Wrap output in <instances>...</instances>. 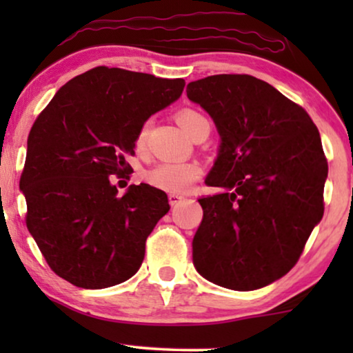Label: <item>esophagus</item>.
Masks as SVG:
<instances>
[{"mask_svg":"<svg viewBox=\"0 0 353 353\" xmlns=\"http://www.w3.org/2000/svg\"><path fill=\"white\" fill-rule=\"evenodd\" d=\"M181 201H183L181 194H175V192H170V194H168V202H170V205L180 204Z\"/></svg>","mask_w":353,"mask_h":353,"instance_id":"esophagus-1","label":"esophagus"}]
</instances>
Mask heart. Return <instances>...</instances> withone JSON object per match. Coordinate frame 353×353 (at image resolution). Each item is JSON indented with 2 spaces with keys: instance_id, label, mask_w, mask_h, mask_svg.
<instances>
[{
  "instance_id": "1",
  "label": "heart",
  "mask_w": 353,
  "mask_h": 353,
  "mask_svg": "<svg viewBox=\"0 0 353 353\" xmlns=\"http://www.w3.org/2000/svg\"><path fill=\"white\" fill-rule=\"evenodd\" d=\"M175 119L180 127L185 130L188 137H194L202 128L210 130V122L201 110L192 108H183L175 114ZM149 122H144L139 127L134 137V148L141 151L146 144L149 133ZM201 176V167L194 162H159L146 172V181L154 188L167 192H185Z\"/></svg>"
}]
</instances>
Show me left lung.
Listing matches in <instances>:
<instances>
[{"mask_svg":"<svg viewBox=\"0 0 353 353\" xmlns=\"http://www.w3.org/2000/svg\"><path fill=\"white\" fill-rule=\"evenodd\" d=\"M186 94L216 125L221 143L192 262L210 283L254 291L284 276L320 223L327 161L310 115L267 81L221 74Z\"/></svg>","mask_w":353,"mask_h":353,"instance_id":"8db88e82","label":"left lung"}]
</instances>
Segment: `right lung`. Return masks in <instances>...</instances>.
<instances>
[{"label":"right lung","instance_id":"1","mask_svg":"<svg viewBox=\"0 0 353 353\" xmlns=\"http://www.w3.org/2000/svg\"><path fill=\"white\" fill-rule=\"evenodd\" d=\"M183 88V79L99 65L67 81L38 115L21 190L27 228L57 276L103 289L141 267L148 236L170 209L167 194L141 183L117 196L110 176L132 172L125 156L139 127Z\"/></svg>","mask_w":353,"mask_h":353}]
</instances>
